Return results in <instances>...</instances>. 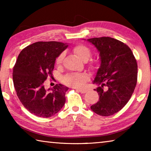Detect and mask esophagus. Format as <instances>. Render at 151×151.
<instances>
[{
  "mask_svg": "<svg viewBox=\"0 0 151 151\" xmlns=\"http://www.w3.org/2000/svg\"><path fill=\"white\" fill-rule=\"evenodd\" d=\"M75 89H76V90L77 91L80 92L81 93H83V94L86 93V91H87L86 90V89H78V88H75Z\"/></svg>",
  "mask_w": 151,
  "mask_h": 151,
  "instance_id": "obj_1",
  "label": "esophagus"
}]
</instances>
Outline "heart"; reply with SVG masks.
<instances>
[{"label": "heart", "mask_w": 151, "mask_h": 151, "mask_svg": "<svg viewBox=\"0 0 151 151\" xmlns=\"http://www.w3.org/2000/svg\"><path fill=\"white\" fill-rule=\"evenodd\" d=\"M73 52L80 59L84 61L88 60L91 57L92 52L90 48L86 45L79 44L73 47ZM64 55L61 53L56 58L55 63L57 65H60L63 62ZM88 66L91 68H95L97 66L96 60H90ZM89 80V76L86 73H68L63 77V82L66 85L75 88H82L85 85V83Z\"/></svg>", "instance_id": "b5f03b06"}]
</instances>
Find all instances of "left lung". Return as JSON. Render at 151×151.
Returning <instances> with one entry per match:
<instances>
[{
	"label": "left lung",
	"mask_w": 151,
	"mask_h": 151,
	"mask_svg": "<svg viewBox=\"0 0 151 151\" xmlns=\"http://www.w3.org/2000/svg\"><path fill=\"white\" fill-rule=\"evenodd\" d=\"M100 52L101 67L94 83L99 100L91 106L101 116H108L123 108L131 99L137 83V63L131 48L108 37L88 39Z\"/></svg>",
	"instance_id": "1"
}]
</instances>
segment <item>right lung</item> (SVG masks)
I'll list each match as a JSON object with an SVG mask.
<instances>
[{
	"mask_svg": "<svg viewBox=\"0 0 151 151\" xmlns=\"http://www.w3.org/2000/svg\"><path fill=\"white\" fill-rule=\"evenodd\" d=\"M63 42H37L20 52L12 79L17 96L25 108L37 116L48 118L63 108L68 88L60 84L48 91L45 81L52 77L56 58L67 48Z\"/></svg>",
	"mask_w": 151,
	"mask_h": 151,
	"instance_id": "obj_1",
	"label": "right lung"
}]
</instances>
